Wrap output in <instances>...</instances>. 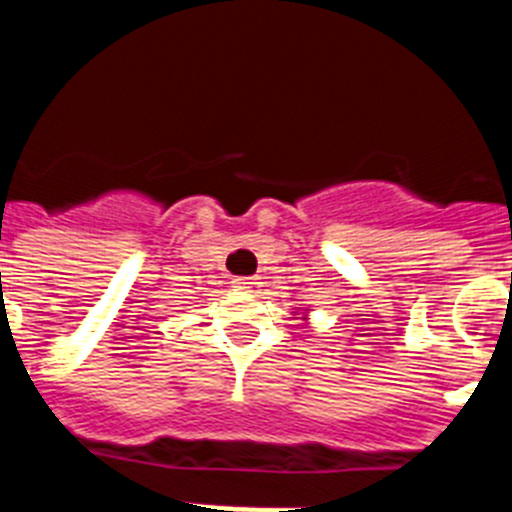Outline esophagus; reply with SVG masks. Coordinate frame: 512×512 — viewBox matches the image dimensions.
Segmentation results:
<instances>
[{
  "mask_svg": "<svg viewBox=\"0 0 512 512\" xmlns=\"http://www.w3.org/2000/svg\"><path fill=\"white\" fill-rule=\"evenodd\" d=\"M233 284L238 289H243V292H256L261 282H259V277H238Z\"/></svg>",
  "mask_w": 512,
  "mask_h": 512,
  "instance_id": "34e87169",
  "label": "esophagus"
}]
</instances>
